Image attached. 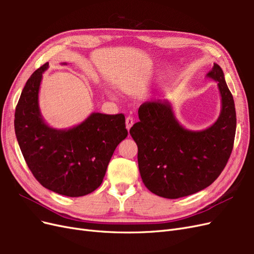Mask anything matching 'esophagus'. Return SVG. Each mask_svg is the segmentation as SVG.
<instances>
[{
  "label": "esophagus",
  "instance_id": "esophagus-1",
  "mask_svg": "<svg viewBox=\"0 0 254 254\" xmlns=\"http://www.w3.org/2000/svg\"><path fill=\"white\" fill-rule=\"evenodd\" d=\"M134 124V119L132 117H127L126 118V128L129 130Z\"/></svg>",
  "mask_w": 254,
  "mask_h": 254
}]
</instances>
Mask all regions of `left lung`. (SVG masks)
I'll use <instances>...</instances> for the list:
<instances>
[{
    "label": "left lung",
    "instance_id": "left-lung-1",
    "mask_svg": "<svg viewBox=\"0 0 254 254\" xmlns=\"http://www.w3.org/2000/svg\"><path fill=\"white\" fill-rule=\"evenodd\" d=\"M207 76L218 82L221 95L222 108L214 125L190 131L175 119L170 103L158 101L140 106V122L130 129L143 183L158 196L177 199L207 188L231 156L236 130L233 96L218 64Z\"/></svg>",
    "mask_w": 254,
    "mask_h": 254
}]
</instances>
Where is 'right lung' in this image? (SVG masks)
<instances>
[{
  "mask_svg": "<svg viewBox=\"0 0 254 254\" xmlns=\"http://www.w3.org/2000/svg\"><path fill=\"white\" fill-rule=\"evenodd\" d=\"M44 64L23 88L14 131L28 168L42 187L67 197L88 195L101 186L117 146L128 131L125 115L92 113L80 125L56 130L43 122L38 93Z\"/></svg>",
  "mask_w": 254,
  "mask_h": 254,
  "instance_id": "1",
  "label": "right lung"
}]
</instances>
